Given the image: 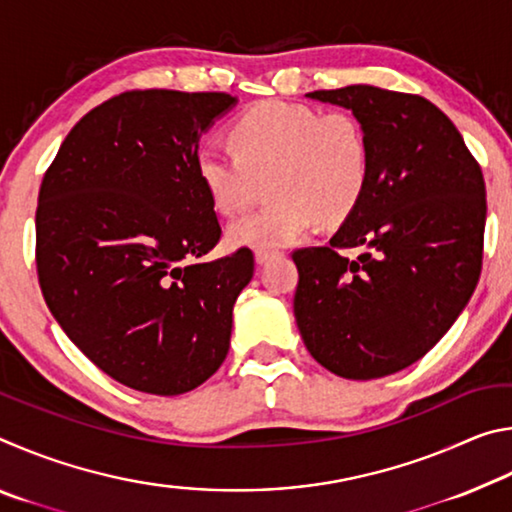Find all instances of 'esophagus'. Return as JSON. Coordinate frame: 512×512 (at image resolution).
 <instances>
[{
	"instance_id": "obj_1",
	"label": "esophagus",
	"mask_w": 512,
	"mask_h": 512,
	"mask_svg": "<svg viewBox=\"0 0 512 512\" xmlns=\"http://www.w3.org/2000/svg\"><path fill=\"white\" fill-rule=\"evenodd\" d=\"M275 255H277L275 250H255V262L257 264H266L268 259L275 257Z\"/></svg>"
}]
</instances>
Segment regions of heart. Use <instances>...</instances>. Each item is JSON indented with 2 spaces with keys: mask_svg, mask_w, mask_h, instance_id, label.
Instances as JSON below:
<instances>
[{
  "mask_svg": "<svg viewBox=\"0 0 512 512\" xmlns=\"http://www.w3.org/2000/svg\"><path fill=\"white\" fill-rule=\"evenodd\" d=\"M235 153L201 146L196 176L221 214L253 205L262 185L271 203L232 221L228 241L275 250L316 225H339L368 187L370 149L350 112H320L302 103L262 101L230 128Z\"/></svg>",
  "mask_w": 512,
  "mask_h": 512,
  "instance_id": "b5f03b06",
  "label": "heart"
}]
</instances>
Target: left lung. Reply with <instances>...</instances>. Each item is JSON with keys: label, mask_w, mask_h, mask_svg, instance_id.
<instances>
[{"label": "left lung", "mask_w": 512, "mask_h": 512, "mask_svg": "<svg viewBox=\"0 0 512 512\" xmlns=\"http://www.w3.org/2000/svg\"><path fill=\"white\" fill-rule=\"evenodd\" d=\"M307 97L361 121L370 176L329 246L293 253V314L320 366L379 379L422 359L472 298L483 259V173L445 112L418 94L348 85ZM341 247L364 253L348 260Z\"/></svg>", "instance_id": "left-lung-1"}]
</instances>
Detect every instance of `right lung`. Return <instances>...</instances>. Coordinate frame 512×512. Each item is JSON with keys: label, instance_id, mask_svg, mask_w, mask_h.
Masks as SVG:
<instances>
[{"label": "right lung", "instance_id": "add662e5", "mask_svg": "<svg viewBox=\"0 0 512 512\" xmlns=\"http://www.w3.org/2000/svg\"><path fill=\"white\" fill-rule=\"evenodd\" d=\"M235 103L225 92H124L69 131L42 178V296L69 341L135 391H194L228 354L255 259L241 248L198 262L221 225L196 153Z\"/></svg>", "mask_w": 512, "mask_h": 512}]
</instances>
